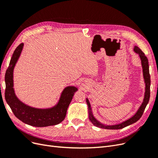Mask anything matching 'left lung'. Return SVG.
Segmentation results:
<instances>
[{"mask_svg":"<svg viewBox=\"0 0 158 158\" xmlns=\"http://www.w3.org/2000/svg\"><path fill=\"white\" fill-rule=\"evenodd\" d=\"M134 51L136 52V53L139 55L140 56V58L141 59V63L142 66V69H143V76H144V82L146 84L144 98V100H143V102L141 105V106L140 107L139 109H138V110L135 115L129 119H128V120L124 121L120 124H118V125H104L103 124L100 123L93 116L92 109H91V106L89 102V100L86 99V103L88 106L89 118V121L94 124V125L99 128H106V129H121L136 123V121L139 120L140 117H142L143 113L144 111V109L147 106V104L148 103V102H149L150 96V75L149 73V64H148V60L147 59V57L145 56L144 52L142 51V50L139 48V47L137 46H135V47H134Z\"/></svg>","mask_w":158,"mask_h":158,"instance_id":"obj_1","label":"left lung"}]
</instances>
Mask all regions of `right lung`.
I'll list each match as a JSON object with an SVG mask.
<instances>
[{"label": "right lung", "mask_w": 158, "mask_h": 158, "mask_svg": "<svg viewBox=\"0 0 158 158\" xmlns=\"http://www.w3.org/2000/svg\"><path fill=\"white\" fill-rule=\"evenodd\" d=\"M23 44L19 45L11 58L5 74V99L10 109L18 119L27 125L44 127L56 125L63 121L66 114L67 109L78 88L68 86L61 94L59 102L50 109H36L26 106L16 96L13 88V70L23 49Z\"/></svg>", "instance_id": "obj_1"}]
</instances>
